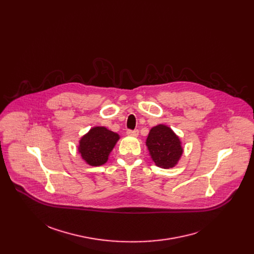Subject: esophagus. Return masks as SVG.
<instances>
[{"instance_id":"obj_1","label":"esophagus","mask_w":254,"mask_h":254,"mask_svg":"<svg viewBox=\"0 0 254 254\" xmlns=\"http://www.w3.org/2000/svg\"><path fill=\"white\" fill-rule=\"evenodd\" d=\"M127 135H130V136H137V135H138V130H137V129H134V130L128 129V130L127 131Z\"/></svg>"}]
</instances>
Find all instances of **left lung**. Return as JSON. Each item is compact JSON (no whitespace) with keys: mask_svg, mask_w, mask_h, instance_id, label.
<instances>
[{"mask_svg":"<svg viewBox=\"0 0 254 254\" xmlns=\"http://www.w3.org/2000/svg\"><path fill=\"white\" fill-rule=\"evenodd\" d=\"M146 144L155 164L163 169L175 167L183 154L179 136L165 125L150 130Z\"/></svg>","mask_w":254,"mask_h":254,"instance_id":"obj_1","label":"left lung"}]
</instances>
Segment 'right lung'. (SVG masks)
Here are the masks:
<instances>
[{
	"label": "right lung",
	"mask_w": 254,
	"mask_h": 254,
	"mask_svg": "<svg viewBox=\"0 0 254 254\" xmlns=\"http://www.w3.org/2000/svg\"><path fill=\"white\" fill-rule=\"evenodd\" d=\"M119 139L117 132L104 127H94L80 138L78 152L88 165L101 166L107 162Z\"/></svg>",
	"instance_id": "right-lung-1"
}]
</instances>
